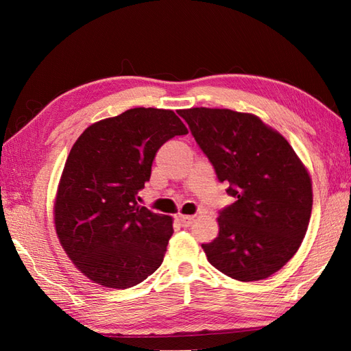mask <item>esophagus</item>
Masks as SVG:
<instances>
[{
    "mask_svg": "<svg viewBox=\"0 0 351 351\" xmlns=\"http://www.w3.org/2000/svg\"><path fill=\"white\" fill-rule=\"evenodd\" d=\"M176 220L180 223L181 226L184 228H189L190 225H193V221H195V215H184V214H178L176 215Z\"/></svg>",
    "mask_w": 351,
    "mask_h": 351,
    "instance_id": "1",
    "label": "esophagus"
}]
</instances>
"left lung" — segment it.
Masks as SVG:
<instances>
[{
  "mask_svg": "<svg viewBox=\"0 0 351 351\" xmlns=\"http://www.w3.org/2000/svg\"><path fill=\"white\" fill-rule=\"evenodd\" d=\"M237 200L220 211L219 237L202 244L211 265L241 282L267 279L295 255L312 211V181L288 140L252 113L178 111Z\"/></svg>",
  "mask_w": 351,
  "mask_h": 351,
  "instance_id": "obj_1",
  "label": "left lung"
}]
</instances>
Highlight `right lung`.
I'll return each mask as SVG.
<instances>
[{"mask_svg":"<svg viewBox=\"0 0 351 351\" xmlns=\"http://www.w3.org/2000/svg\"><path fill=\"white\" fill-rule=\"evenodd\" d=\"M189 134L171 110L131 108L84 130L64 162L54 200L63 250L86 278L125 289L162 263L173 219L137 204L158 149Z\"/></svg>","mask_w":351,"mask_h":351,"instance_id":"right-lung-1","label":"right lung"}]
</instances>
